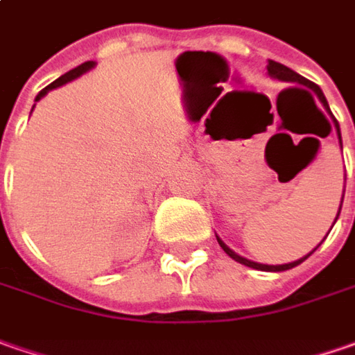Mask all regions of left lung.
I'll return each instance as SVG.
<instances>
[{
	"mask_svg": "<svg viewBox=\"0 0 355 355\" xmlns=\"http://www.w3.org/2000/svg\"><path fill=\"white\" fill-rule=\"evenodd\" d=\"M268 75L270 77H274V79H278V81H288V83H300V85H304L308 91L306 93H314L318 99H320V103L324 105V109L330 113V107H328V101H326V97H324V93H322V89L316 85V83H312V81H308V79H304L302 75H298L296 71H292L290 67H286V65H282V63H276V61H272L270 59L268 61ZM336 129H338V137H340V127L336 125ZM340 145H342V137H340ZM344 198V196H342ZM340 208H342V205H340ZM340 214V212H338ZM216 240H218V244H220V248H223L226 254L230 256V258H234L236 262H240V264H244V266H248V268H254V270H266V272H284V270H290L294 268V266H298V264H302L308 256H312L314 252L318 250V244L316 248L310 252V254H306L304 258H300V260H294V262H288V264H278V266H270V264H258V262H252V260H248V258H244V256L236 254L234 250H230L226 244H224L223 240L216 236Z\"/></svg>",
	"mask_w": 355,
	"mask_h": 355,
	"instance_id": "left-lung-1",
	"label": "left lung"
}]
</instances>
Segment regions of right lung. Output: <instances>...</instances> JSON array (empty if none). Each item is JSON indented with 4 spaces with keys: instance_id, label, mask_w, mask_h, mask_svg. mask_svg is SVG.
I'll use <instances>...</instances> for the list:
<instances>
[{
    "instance_id": "1",
    "label": "right lung",
    "mask_w": 355,
    "mask_h": 355,
    "mask_svg": "<svg viewBox=\"0 0 355 355\" xmlns=\"http://www.w3.org/2000/svg\"><path fill=\"white\" fill-rule=\"evenodd\" d=\"M93 67H95V61H85V63H81L79 67H75V69L67 71L65 75H61L59 79H55L51 85H47V87H45V89H43V91H39V95H37V97H35V101H39V99H41V97H45V95H47V93H49L51 89H57V87H61V85H65V83H69V81H73V79H77L79 75H83L85 71L93 69ZM33 107H35V105H33Z\"/></svg>"
}]
</instances>
